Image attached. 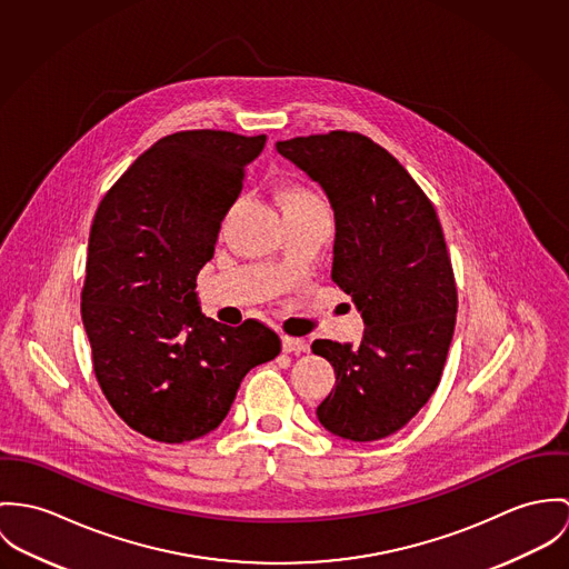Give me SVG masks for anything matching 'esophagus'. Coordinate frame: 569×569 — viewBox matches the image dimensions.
I'll return each mask as SVG.
<instances>
[{"label": "esophagus", "mask_w": 569, "mask_h": 569, "mask_svg": "<svg viewBox=\"0 0 569 569\" xmlns=\"http://www.w3.org/2000/svg\"><path fill=\"white\" fill-rule=\"evenodd\" d=\"M281 347L286 353H306L310 349V345L303 338H290V336L281 338Z\"/></svg>", "instance_id": "obj_1"}]
</instances>
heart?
<instances>
[{
  "label": "heart",
  "mask_w": 569,
  "mask_h": 569,
  "mask_svg": "<svg viewBox=\"0 0 569 569\" xmlns=\"http://www.w3.org/2000/svg\"><path fill=\"white\" fill-rule=\"evenodd\" d=\"M277 196H279V202H281L283 211L318 202V198H316L315 193L310 190H306V188H301V186H283Z\"/></svg>",
  "instance_id": "b5f03b06"
}]
</instances>
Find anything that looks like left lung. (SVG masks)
I'll list each match as a JSON object with an SVG mask.
<instances>
[{
    "label": "left lung",
    "mask_w": 569,
    "mask_h": 569,
    "mask_svg": "<svg viewBox=\"0 0 569 569\" xmlns=\"http://www.w3.org/2000/svg\"><path fill=\"white\" fill-rule=\"evenodd\" d=\"M318 183L336 220L331 279L362 315L360 347L315 340L336 386L316 408L347 441L401 430L432 397L451 345L458 297L439 216L406 168L360 132L277 141Z\"/></svg>",
    "instance_id": "8db88e82"
}]
</instances>
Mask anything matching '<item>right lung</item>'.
Listing matches in <instances>:
<instances>
[{
    "mask_svg": "<svg viewBox=\"0 0 569 569\" xmlns=\"http://www.w3.org/2000/svg\"><path fill=\"white\" fill-rule=\"evenodd\" d=\"M263 146L266 134H168L96 211L80 303L93 371L113 410L152 441L216 430L244 376L281 351L259 320L216 322L196 297V274Z\"/></svg>",
    "mask_w": 569,
    "mask_h": 569,
    "instance_id": "obj_1",
    "label": "right lung"
}]
</instances>
